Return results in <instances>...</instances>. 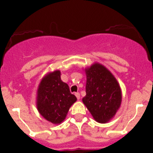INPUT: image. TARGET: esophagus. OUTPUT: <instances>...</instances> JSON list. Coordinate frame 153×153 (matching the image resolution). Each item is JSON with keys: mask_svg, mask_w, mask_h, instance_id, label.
<instances>
[{"mask_svg": "<svg viewBox=\"0 0 153 153\" xmlns=\"http://www.w3.org/2000/svg\"><path fill=\"white\" fill-rule=\"evenodd\" d=\"M74 95L76 96L77 99H78V100L80 99V94H79V93H75V94H74Z\"/></svg>", "mask_w": 153, "mask_h": 153, "instance_id": "1", "label": "esophagus"}]
</instances>
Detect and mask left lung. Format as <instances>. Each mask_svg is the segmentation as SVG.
I'll return each mask as SVG.
<instances>
[{
	"label": "left lung",
	"instance_id": "left-lung-1",
	"mask_svg": "<svg viewBox=\"0 0 153 153\" xmlns=\"http://www.w3.org/2000/svg\"><path fill=\"white\" fill-rule=\"evenodd\" d=\"M84 71L86 96L82 101L97 122L107 123L121 105L120 86L112 73L102 64L95 62Z\"/></svg>",
	"mask_w": 153,
	"mask_h": 153
}]
</instances>
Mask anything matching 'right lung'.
Instances as JSON below:
<instances>
[{
    "instance_id": "obj_1",
    "label": "right lung",
    "mask_w": 153,
    "mask_h": 153,
    "mask_svg": "<svg viewBox=\"0 0 153 153\" xmlns=\"http://www.w3.org/2000/svg\"><path fill=\"white\" fill-rule=\"evenodd\" d=\"M60 70L48 72L38 85L36 106L47 121L59 125L65 120L70 106L77 101L66 83L60 79Z\"/></svg>"
}]
</instances>
